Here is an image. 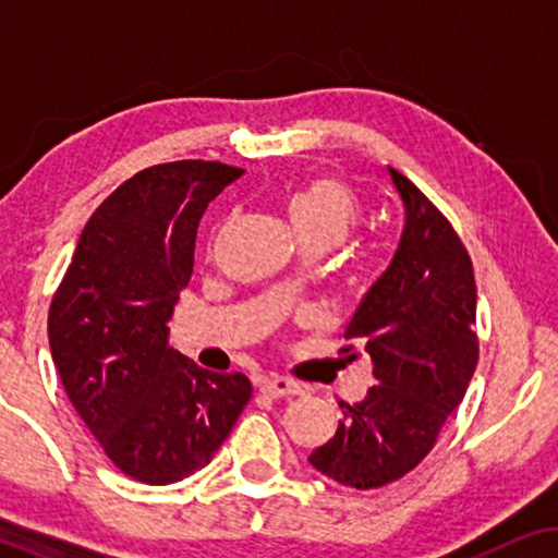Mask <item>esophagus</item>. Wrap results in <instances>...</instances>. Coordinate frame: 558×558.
Instances as JSON below:
<instances>
[{"mask_svg":"<svg viewBox=\"0 0 558 558\" xmlns=\"http://www.w3.org/2000/svg\"><path fill=\"white\" fill-rule=\"evenodd\" d=\"M258 388H262V393L271 396V399H281V396H296L304 391L302 384H296V380L287 378V376H266L258 380Z\"/></svg>","mask_w":558,"mask_h":558,"instance_id":"obj_1","label":"esophagus"}]
</instances>
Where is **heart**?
<instances>
[{"label":"heart","mask_w":558,"mask_h":558,"mask_svg":"<svg viewBox=\"0 0 558 558\" xmlns=\"http://www.w3.org/2000/svg\"><path fill=\"white\" fill-rule=\"evenodd\" d=\"M287 213L307 243H338L361 218L355 190L335 174H315L289 195Z\"/></svg>","instance_id":"obj_1"}]
</instances>
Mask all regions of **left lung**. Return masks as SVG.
I'll use <instances>...</instances> for the list:
<instances>
[{"mask_svg":"<svg viewBox=\"0 0 558 558\" xmlns=\"http://www.w3.org/2000/svg\"><path fill=\"white\" fill-rule=\"evenodd\" d=\"M388 172L407 226L391 266L363 296L345 332V340L365 345L378 384L353 407L342 403L335 437L310 454L312 468L355 490L401 480L432 452L464 399L480 353L468 248L414 182L393 167Z\"/></svg>","mask_w":558,"mask_h":558,"instance_id":"1","label":"left lung"}]
</instances>
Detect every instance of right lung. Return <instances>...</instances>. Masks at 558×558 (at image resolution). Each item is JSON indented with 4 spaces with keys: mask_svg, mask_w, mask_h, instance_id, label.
<instances>
[{
    "mask_svg": "<svg viewBox=\"0 0 558 558\" xmlns=\"http://www.w3.org/2000/svg\"><path fill=\"white\" fill-rule=\"evenodd\" d=\"M241 167L180 159L136 172L98 205L48 312L52 363L106 457L147 485L205 468L251 399L167 345L205 208Z\"/></svg>",
    "mask_w": 558,
    "mask_h": 558,
    "instance_id": "obj_1",
    "label": "right lung"
}]
</instances>
